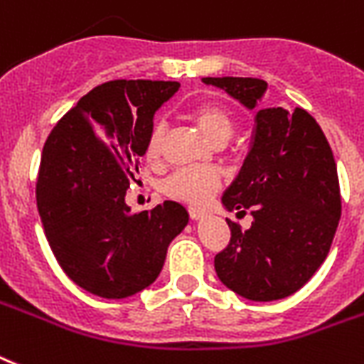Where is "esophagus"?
Instances as JSON below:
<instances>
[{"label": "esophagus", "instance_id": "obj_1", "mask_svg": "<svg viewBox=\"0 0 364 364\" xmlns=\"http://www.w3.org/2000/svg\"><path fill=\"white\" fill-rule=\"evenodd\" d=\"M188 212H190L191 220H203L206 216L205 208H199V206H188Z\"/></svg>", "mask_w": 364, "mask_h": 364}]
</instances>
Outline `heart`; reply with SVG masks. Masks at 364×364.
<instances>
[{"label":"heart","mask_w":364,"mask_h":364,"mask_svg":"<svg viewBox=\"0 0 364 364\" xmlns=\"http://www.w3.org/2000/svg\"><path fill=\"white\" fill-rule=\"evenodd\" d=\"M191 118L199 126L200 132L216 144L229 141L237 126V118L232 114V110L228 105L218 103V101H205V103L196 105L191 109ZM164 141L165 124L161 120H156L148 129L146 146H144L148 161L152 164L159 161L164 152ZM218 188H220V174L208 167L178 168L164 182V191L168 197L184 200V203H193V205H203L206 200H210Z\"/></svg>","instance_id":"obj_1"}]
</instances>
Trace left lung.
Wrapping results in <instances>:
<instances>
[{
	"label": "left lung",
	"mask_w": 364,
	"mask_h": 364,
	"mask_svg": "<svg viewBox=\"0 0 364 364\" xmlns=\"http://www.w3.org/2000/svg\"><path fill=\"white\" fill-rule=\"evenodd\" d=\"M254 109L267 82L252 77H206ZM223 205L254 222L228 220L231 240L214 257L218 278L240 297L276 301L301 289L321 267L338 228L342 200L327 136L304 109L255 114L252 146ZM238 212V214H240Z\"/></svg>",
	"instance_id": "obj_1"
}]
</instances>
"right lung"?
<instances>
[{"instance_id": "1", "label": "right lung", "mask_w": 364, "mask_h": 364, "mask_svg": "<svg viewBox=\"0 0 364 364\" xmlns=\"http://www.w3.org/2000/svg\"><path fill=\"white\" fill-rule=\"evenodd\" d=\"M171 80H110L73 107L50 132L35 197L46 240L77 286L103 299H126L159 276L188 210L165 200L133 214L136 180L154 112L178 90Z\"/></svg>"}]
</instances>
